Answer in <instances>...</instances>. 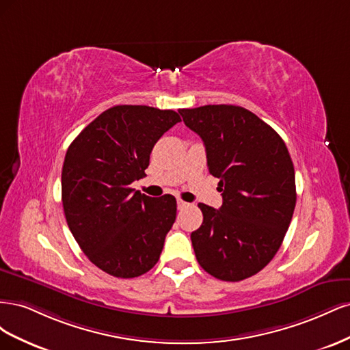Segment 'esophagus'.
I'll return each mask as SVG.
<instances>
[{
    "mask_svg": "<svg viewBox=\"0 0 350 350\" xmlns=\"http://www.w3.org/2000/svg\"><path fill=\"white\" fill-rule=\"evenodd\" d=\"M176 204H178V208H179V210L184 208V207H188V203H187V201H184V200H181V198H178V200H176Z\"/></svg>",
    "mask_w": 350,
    "mask_h": 350,
    "instance_id": "esophagus-1",
    "label": "esophagus"
}]
</instances>
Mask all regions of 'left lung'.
Segmentation results:
<instances>
[{
	"instance_id": "obj_1",
	"label": "left lung",
	"mask_w": 350,
	"mask_h": 350,
	"mask_svg": "<svg viewBox=\"0 0 350 350\" xmlns=\"http://www.w3.org/2000/svg\"><path fill=\"white\" fill-rule=\"evenodd\" d=\"M206 146L208 172L219 178L224 204L198 203L203 224L191 234L197 261L208 274L239 282L262 270L279 251L296 204L295 169L282 137L235 105L179 109Z\"/></svg>"
}]
</instances>
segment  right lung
<instances>
[{
	"label": "right lung",
	"mask_w": 350,
	"mask_h": 350,
	"mask_svg": "<svg viewBox=\"0 0 350 350\" xmlns=\"http://www.w3.org/2000/svg\"><path fill=\"white\" fill-rule=\"evenodd\" d=\"M179 121L171 109L118 105L68 147L61 175L67 225L88 258L111 276H142L161 257L176 200L144 196L131 184L146 175L156 142Z\"/></svg>",
	"instance_id": "obj_1"
}]
</instances>
